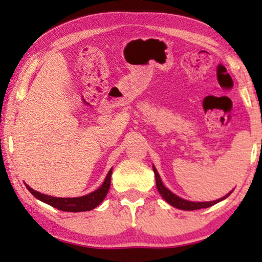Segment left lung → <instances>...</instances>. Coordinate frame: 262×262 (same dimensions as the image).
Returning a JSON list of instances; mask_svg holds the SVG:
<instances>
[{
  "instance_id": "8db88e82",
  "label": "left lung",
  "mask_w": 262,
  "mask_h": 262,
  "mask_svg": "<svg viewBox=\"0 0 262 262\" xmlns=\"http://www.w3.org/2000/svg\"><path fill=\"white\" fill-rule=\"evenodd\" d=\"M152 169H154V173H155V178H156V187L159 189L160 194L162 195V198L166 200L168 204H170L171 206L177 207V209H181V210H186V211H193V210H199V209H206V207H210L214 205V204L222 202V200L227 198L231 194L230 193H228L227 195L223 196V198L218 199V200H213V202H205V203H196V202H188V200H185L180 198V196L175 195L174 193H171L169 189L166 188L162 184V181H161V178L159 173H157L156 168L152 166Z\"/></svg>"
}]
</instances>
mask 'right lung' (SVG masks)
Segmentation results:
<instances>
[{"label":"right lung","instance_id":"obj_1","mask_svg":"<svg viewBox=\"0 0 262 262\" xmlns=\"http://www.w3.org/2000/svg\"><path fill=\"white\" fill-rule=\"evenodd\" d=\"M111 175H112V169L108 171L101 187L94 192L89 193L87 195L78 196V198H56V196L41 194V193L34 191V189H32L27 185L26 187L35 198L56 207V209L60 211H67V212H82V211H91L95 209L105 199L111 186Z\"/></svg>","mask_w":262,"mask_h":262}]
</instances>
